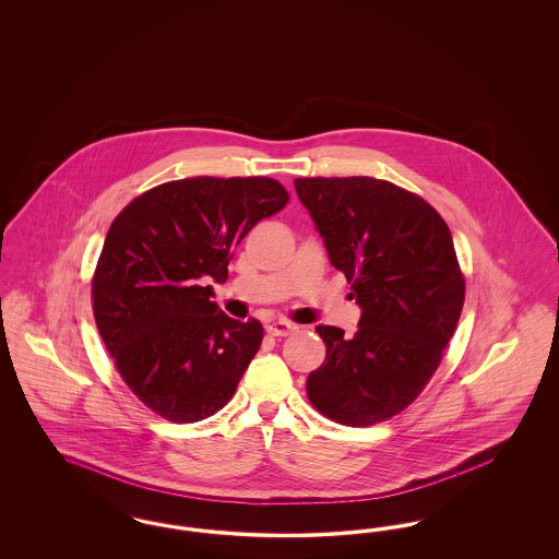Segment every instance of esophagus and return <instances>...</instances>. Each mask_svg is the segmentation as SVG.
I'll return each instance as SVG.
<instances>
[{
	"instance_id": "34e87169",
	"label": "esophagus",
	"mask_w": 559,
	"mask_h": 559,
	"mask_svg": "<svg viewBox=\"0 0 559 559\" xmlns=\"http://www.w3.org/2000/svg\"><path fill=\"white\" fill-rule=\"evenodd\" d=\"M295 329L297 326L292 324L289 320H274V322H270L266 326L267 333L274 335V337H287V335H292Z\"/></svg>"
}]
</instances>
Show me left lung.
I'll use <instances>...</instances> for the list:
<instances>
[{
    "instance_id": "obj_1",
    "label": "left lung",
    "mask_w": 559,
    "mask_h": 559,
    "mask_svg": "<svg viewBox=\"0 0 559 559\" xmlns=\"http://www.w3.org/2000/svg\"><path fill=\"white\" fill-rule=\"evenodd\" d=\"M293 185L362 310L352 337L317 326L326 358L306 381L308 399L342 426L385 421L421 394L461 317L465 281L451 230L421 197L385 180Z\"/></svg>"
}]
</instances>
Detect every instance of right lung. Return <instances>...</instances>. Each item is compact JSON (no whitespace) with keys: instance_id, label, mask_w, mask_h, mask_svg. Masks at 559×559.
Wrapping results in <instances>:
<instances>
[{"instance_id":"obj_1","label":"right lung","mask_w":559,"mask_h":559,"mask_svg":"<svg viewBox=\"0 0 559 559\" xmlns=\"http://www.w3.org/2000/svg\"><path fill=\"white\" fill-rule=\"evenodd\" d=\"M287 190L272 178H185L151 188L119 213L92 281L98 333L128 388L174 424L212 417L235 396L262 346L255 319L212 301L233 249Z\"/></svg>"}]
</instances>
